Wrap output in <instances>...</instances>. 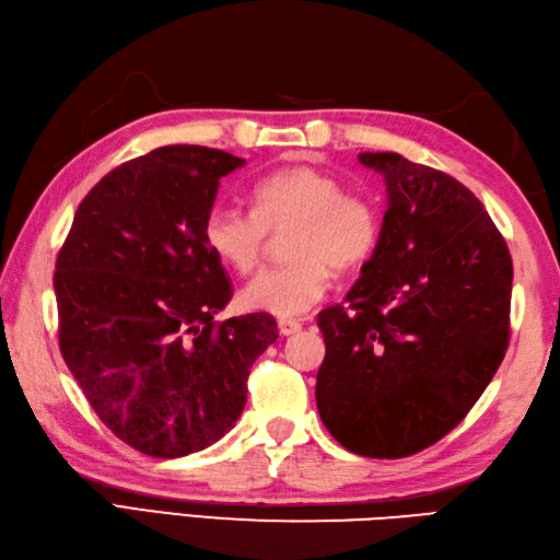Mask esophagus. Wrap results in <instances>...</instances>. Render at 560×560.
<instances>
[{
  "instance_id": "obj_1",
  "label": "esophagus",
  "mask_w": 560,
  "mask_h": 560,
  "mask_svg": "<svg viewBox=\"0 0 560 560\" xmlns=\"http://www.w3.org/2000/svg\"><path fill=\"white\" fill-rule=\"evenodd\" d=\"M301 323L299 320H291V317H281V320H279V332L281 335H295V332H301Z\"/></svg>"
}]
</instances>
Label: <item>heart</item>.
Listing matches in <instances>:
<instances>
[{
    "label": "heart",
    "mask_w": 560,
    "mask_h": 560,
    "mask_svg": "<svg viewBox=\"0 0 560 560\" xmlns=\"http://www.w3.org/2000/svg\"><path fill=\"white\" fill-rule=\"evenodd\" d=\"M289 230L283 267L259 271L240 293L247 311L301 315L330 289V269L352 273L374 257L381 237L376 203L345 191L335 174L293 164L252 186V208L215 203L206 213L208 249L237 273L259 265L269 235Z\"/></svg>",
    "instance_id": "b5f03b06"
}]
</instances>
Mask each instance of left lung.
I'll use <instances>...</instances> for the list:
<instances>
[{"label":"left lung","mask_w":560,"mask_h":560,"mask_svg":"<svg viewBox=\"0 0 560 560\" xmlns=\"http://www.w3.org/2000/svg\"><path fill=\"white\" fill-rule=\"evenodd\" d=\"M359 162L383 174L388 208L347 303L317 315L315 400L349 452L402 458L452 432L505 359L512 257L462 182L398 152Z\"/></svg>","instance_id":"1"}]
</instances>
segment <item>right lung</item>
<instances>
[{
  "label": "right lung",
  "instance_id": "add662e5",
  "mask_svg": "<svg viewBox=\"0 0 560 560\" xmlns=\"http://www.w3.org/2000/svg\"><path fill=\"white\" fill-rule=\"evenodd\" d=\"M245 160L164 145L112 170L84 196L55 261L65 364L108 430L155 458L201 452L247 402L277 320L215 323L233 283L203 240L221 177Z\"/></svg>",
  "mask_w": 560,
  "mask_h": 560
}]
</instances>
